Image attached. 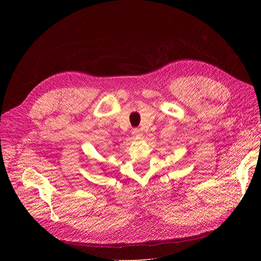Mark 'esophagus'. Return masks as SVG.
I'll list each match as a JSON object with an SVG mask.
<instances>
[{
  "label": "esophagus",
  "mask_w": 261,
  "mask_h": 261,
  "mask_svg": "<svg viewBox=\"0 0 261 261\" xmlns=\"http://www.w3.org/2000/svg\"><path fill=\"white\" fill-rule=\"evenodd\" d=\"M132 135H134V136H141L142 135V130L139 129V128H134L132 130Z\"/></svg>",
  "instance_id": "34e87169"
}]
</instances>
